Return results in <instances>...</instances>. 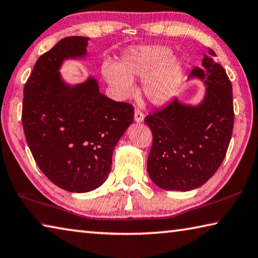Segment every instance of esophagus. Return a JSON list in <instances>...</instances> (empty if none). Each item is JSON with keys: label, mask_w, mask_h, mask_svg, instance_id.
Returning a JSON list of instances; mask_svg holds the SVG:
<instances>
[{"label": "esophagus", "mask_w": 258, "mask_h": 258, "mask_svg": "<svg viewBox=\"0 0 258 258\" xmlns=\"http://www.w3.org/2000/svg\"><path fill=\"white\" fill-rule=\"evenodd\" d=\"M134 119L137 123H142L144 119V114L140 109H135L134 111Z\"/></svg>", "instance_id": "esophagus-1"}]
</instances>
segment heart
<instances>
[{
  "instance_id": "heart-1",
  "label": "heart",
  "mask_w": 258,
  "mask_h": 258,
  "mask_svg": "<svg viewBox=\"0 0 258 258\" xmlns=\"http://www.w3.org/2000/svg\"><path fill=\"white\" fill-rule=\"evenodd\" d=\"M184 64L166 46L151 45L127 51L117 65L106 64L102 74L118 99L134 90V79H143L142 91L153 105L171 101L184 79Z\"/></svg>"
}]
</instances>
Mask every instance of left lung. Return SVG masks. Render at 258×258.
<instances>
[{
	"label": "left lung",
	"mask_w": 258,
	"mask_h": 258,
	"mask_svg": "<svg viewBox=\"0 0 258 258\" xmlns=\"http://www.w3.org/2000/svg\"><path fill=\"white\" fill-rule=\"evenodd\" d=\"M214 56L210 49L202 67H195L188 76L205 87L198 105L175 98L144 119L153 135L148 174L162 189L198 188L215 174L226 157L235 119L232 87Z\"/></svg>",
	"instance_id": "left-lung-1"
}]
</instances>
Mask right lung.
<instances>
[{"instance_id":"obj_1","label":"right lung","mask_w":258,"mask_h":258,"mask_svg":"<svg viewBox=\"0 0 258 258\" xmlns=\"http://www.w3.org/2000/svg\"><path fill=\"white\" fill-rule=\"evenodd\" d=\"M89 38L67 37L37 60L23 88L22 125L35 161L62 189L87 193L106 181L134 108L102 95L96 78L70 84L59 69L87 56Z\"/></svg>"}]
</instances>
